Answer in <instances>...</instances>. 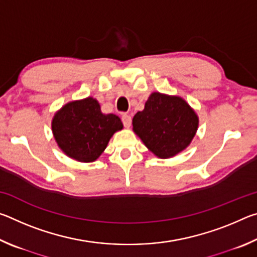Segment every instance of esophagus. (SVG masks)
<instances>
[{
  "instance_id": "obj_1",
  "label": "esophagus",
  "mask_w": 257,
  "mask_h": 257,
  "mask_svg": "<svg viewBox=\"0 0 257 257\" xmlns=\"http://www.w3.org/2000/svg\"><path fill=\"white\" fill-rule=\"evenodd\" d=\"M122 122H123L125 128H129L130 124H132V116L128 115V114H123L122 115Z\"/></svg>"
}]
</instances>
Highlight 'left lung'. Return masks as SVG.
Segmentation results:
<instances>
[{
	"label": "left lung",
	"mask_w": 257,
	"mask_h": 257,
	"mask_svg": "<svg viewBox=\"0 0 257 257\" xmlns=\"http://www.w3.org/2000/svg\"><path fill=\"white\" fill-rule=\"evenodd\" d=\"M197 113L177 95L153 92L133 119V130L159 159H170L190 145L198 129Z\"/></svg>",
	"instance_id": "1"
}]
</instances>
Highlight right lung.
<instances>
[{"label":"right lung","instance_id":"add662e5","mask_svg":"<svg viewBox=\"0 0 257 257\" xmlns=\"http://www.w3.org/2000/svg\"><path fill=\"white\" fill-rule=\"evenodd\" d=\"M51 125L59 149L82 163L96 161L113 135L123 129L119 116L103 113L92 96L64 104L54 113Z\"/></svg>","mask_w":257,"mask_h":257}]
</instances>
